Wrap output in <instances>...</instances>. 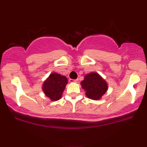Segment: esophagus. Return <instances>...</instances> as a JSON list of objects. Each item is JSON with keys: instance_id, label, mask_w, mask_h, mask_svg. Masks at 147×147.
<instances>
[{"instance_id": "34e87169", "label": "esophagus", "mask_w": 147, "mask_h": 147, "mask_svg": "<svg viewBox=\"0 0 147 147\" xmlns=\"http://www.w3.org/2000/svg\"><path fill=\"white\" fill-rule=\"evenodd\" d=\"M69 82H75V83H77V82H78V79H69Z\"/></svg>"}]
</instances>
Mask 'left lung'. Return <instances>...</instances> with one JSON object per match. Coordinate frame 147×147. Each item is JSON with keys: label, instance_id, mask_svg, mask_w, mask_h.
Masks as SVG:
<instances>
[{"label": "left lung", "instance_id": "8db88e82", "mask_svg": "<svg viewBox=\"0 0 147 147\" xmlns=\"http://www.w3.org/2000/svg\"><path fill=\"white\" fill-rule=\"evenodd\" d=\"M81 84L82 88L85 90L87 97L94 100L100 99L108 89L106 82L95 72L86 75Z\"/></svg>", "mask_w": 147, "mask_h": 147}]
</instances>
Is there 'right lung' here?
<instances>
[{
    "instance_id": "1",
    "label": "right lung",
    "mask_w": 147,
    "mask_h": 147,
    "mask_svg": "<svg viewBox=\"0 0 147 147\" xmlns=\"http://www.w3.org/2000/svg\"><path fill=\"white\" fill-rule=\"evenodd\" d=\"M68 84V79L65 76H62L54 72L49 76L43 85V90L45 95L52 101L59 99L62 96L65 86Z\"/></svg>"
}]
</instances>
